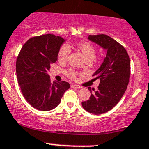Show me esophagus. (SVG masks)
<instances>
[{
	"mask_svg": "<svg viewBox=\"0 0 149 149\" xmlns=\"http://www.w3.org/2000/svg\"><path fill=\"white\" fill-rule=\"evenodd\" d=\"M71 87H72V88H77V89H80V88H82V87H81V86H78V85H76V84L71 85Z\"/></svg>",
	"mask_w": 149,
	"mask_h": 149,
	"instance_id": "esophagus-1",
	"label": "esophagus"
}]
</instances>
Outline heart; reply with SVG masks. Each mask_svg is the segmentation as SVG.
<instances>
[{
  "label": "heart",
  "mask_w": 149,
  "mask_h": 149,
  "mask_svg": "<svg viewBox=\"0 0 149 149\" xmlns=\"http://www.w3.org/2000/svg\"><path fill=\"white\" fill-rule=\"evenodd\" d=\"M78 49L81 51V52L82 53L83 57L86 60L87 59H91L93 60V58L95 56V49L93 47V46L91 45V43L87 42H80L77 45ZM70 52V47L69 46L66 44H64L60 47L59 51H58V58L60 61H64L67 59V58L68 57ZM67 75H68L69 77L71 78H74L76 76V73L73 70L69 69L66 72Z\"/></svg>",
  "instance_id": "obj_1"
}]
</instances>
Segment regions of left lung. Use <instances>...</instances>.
Masks as SVG:
<instances>
[{
  "mask_svg": "<svg viewBox=\"0 0 149 149\" xmlns=\"http://www.w3.org/2000/svg\"><path fill=\"white\" fill-rule=\"evenodd\" d=\"M88 40L105 50L106 56L93 75L100 81L98 88H88L91 95L82 106L90 113L100 114L113 108L125 94L130 81V60L125 47L109 36L89 35Z\"/></svg>",
  "mask_w": 149,
  "mask_h": 149,
  "instance_id": "8db88e82",
  "label": "left lung"
}]
</instances>
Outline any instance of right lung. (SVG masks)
Segmentation results:
<instances>
[{
    "label": "right lung",
    "instance_id": "obj_1",
    "mask_svg": "<svg viewBox=\"0 0 149 149\" xmlns=\"http://www.w3.org/2000/svg\"><path fill=\"white\" fill-rule=\"evenodd\" d=\"M66 40L47 35L30 38L19 52L16 73L22 95L34 108L41 111L54 109L70 88L68 83L51 81L47 72L58 59L60 47Z\"/></svg>",
    "mask_w": 149,
    "mask_h": 149
}]
</instances>
